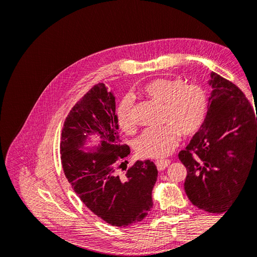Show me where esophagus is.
Returning <instances> with one entry per match:
<instances>
[{"label": "esophagus", "mask_w": 257, "mask_h": 257, "mask_svg": "<svg viewBox=\"0 0 257 257\" xmlns=\"http://www.w3.org/2000/svg\"><path fill=\"white\" fill-rule=\"evenodd\" d=\"M170 164L169 160H158L155 161V165H157L159 170H164Z\"/></svg>", "instance_id": "obj_1"}]
</instances>
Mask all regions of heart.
I'll list each match as a JSON object with an SVG mask.
<instances>
[{"label":"heart","mask_w":257,"mask_h":257,"mask_svg":"<svg viewBox=\"0 0 257 257\" xmlns=\"http://www.w3.org/2000/svg\"><path fill=\"white\" fill-rule=\"evenodd\" d=\"M143 93L153 102L163 104L160 127H149L137 138L135 147L139 155L158 159L172 152L180 139L195 135L203 126L208 111V95L198 84H186L185 80L176 78H159L147 83ZM116 120L122 131L133 132V102L124 97L116 108Z\"/></svg>","instance_id":"heart-1"}]
</instances>
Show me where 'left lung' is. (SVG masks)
I'll list each match as a JSON object with an SVG mask.
<instances>
[{"label":"left lung","mask_w":257,"mask_h":257,"mask_svg":"<svg viewBox=\"0 0 257 257\" xmlns=\"http://www.w3.org/2000/svg\"><path fill=\"white\" fill-rule=\"evenodd\" d=\"M210 77L205 122L178 157L188 170L184 190L191 203L222 213L251 170L257 172V113L236 84L213 72Z\"/></svg>","instance_id":"obj_1"}]
</instances>
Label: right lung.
Listing matches in <instances>:
<instances>
[{"instance_id": "1", "label": "right lung", "mask_w": 257, "mask_h": 257, "mask_svg": "<svg viewBox=\"0 0 257 257\" xmlns=\"http://www.w3.org/2000/svg\"><path fill=\"white\" fill-rule=\"evenodd\" d=\"M118 130L113 93L98 83L66 116L60 151L65 177L82 203L106 223L126 227L143 221L152 208L158 169L149 160L137 161L121 174L131 150L121 145ZM95 134L100 145L84 153L87 137Z\"/></svg>"}]
</instances>
